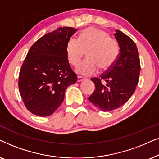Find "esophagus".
Returning a JSON list of instances; mask_svg holds the SVG:
<instances>
[{"label":"esophagus","mask_w":159,"mask_h":159,"mask_svg":"<svg viewBox=\"0 0 159 159\" xmlns=\"http://www.w3.org/2000/svg\"><path fill=\"white\" fill-rule=\"evenodd\" d=\"M84 80H85V78H83V77H81V76H78V78H77V81L78 82L83 81Z\"/></svg>","instance_id":"1"}]
</instances>
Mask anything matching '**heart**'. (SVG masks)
<instances>
[{
  "label": "heart",
  "mask_w": 159,
  "mask_h": 159,
  "mask_svg": "<svg viewBox=\"0 0 159 159\" xmlns=\"http://www.w3.org/2000/svg\"><path fill=\"white\" fill-rule=\"evenodd\" d=\"M86 52L87 59L76 69L81 75L90 76L99 68L107 70L117 60L119 52L116 39L110 37L102 30L89 27L80 34L78 39L70 38L66 46L67 57L73 66H78Z\"/></svg>",
  "instance_id": "1"
}]
</instances>
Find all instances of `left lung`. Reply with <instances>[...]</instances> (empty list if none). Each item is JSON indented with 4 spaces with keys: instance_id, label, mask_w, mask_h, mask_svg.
<instances>
[{
    "instance_id": "obj_1",
    "label": "left lung",
    "mask_w": 159,
    "mask_h": 159,
    "mask_svg": "<svg viewBox=\"0 0 159 159\" xmlns=\"http://www.w3.org/2000/svg\"><path fill=\"white\" fill-rule=\"evenodd\" d=\"M114 35L120 47L117 60L100 78H91L95 89L88 99L102 111H113L125 104L134 94L140 73L136 44L118 30Z\"/></svg>"
}]
</instances>
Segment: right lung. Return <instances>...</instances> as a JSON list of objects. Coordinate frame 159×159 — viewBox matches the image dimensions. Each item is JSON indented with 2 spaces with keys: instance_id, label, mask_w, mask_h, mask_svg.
Returning a JSON list of instances; mask_svg holds the SVG:
<instances>
[{
  "instance_id": "1",
  "label": "right lung",
  "mask_w": 159,
  "mask_h": 159,
  "mask_svg": "<svg viewBox=\"0 0 159 159\" xmlns=\"http://www.w3.org/2000/svg\"><path fill=\"white\" fill-rule=\"evenodd\" d=\"M77 29L63 27L48 33L30 48L21 67L19 89L25 107L36 116L52 115L69 86L77 81L67 60V41Z\"/></svg>"
}]
</instances>
